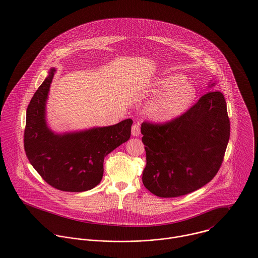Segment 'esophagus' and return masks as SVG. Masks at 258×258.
Masks as SVG:
<instances>
[{"label": "esophagus", "mask_w": 258, "mask_h": 258, "mask_svg": "<svg viewBox=\"0 0 258 258\" xmlns=\"http://www.w3.org/2000/svg\"><path fill=\"white\" fill-rule=\"evenodd\" d=\"M132 135L134 136H139L140 135V126L139 123H135L132 127Z\"/></svg>", "instance_id": "1"}]
</instances>
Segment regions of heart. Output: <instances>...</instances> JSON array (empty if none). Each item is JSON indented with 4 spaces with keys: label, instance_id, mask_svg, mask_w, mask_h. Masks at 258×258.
<instances>
[{
    "label": "heart",
    "instance_id": "heart-1",
    "mask_svg": "<svg viewBox=\"0 0 258 258\" xmlns=\"http://www.w3.org/2000/svg\"><path fill=\"white\" fill-rule=\"evenodd\" d=\"M151 92L161 94L148 104L146 109L148 115L156 121H167L181 115L190 106L197 95L195 86L184 81L181 75L156 79L151 84Z\"/></svg>",
    "mask_w": 258,
    "mask_h": 258
}]
</instances>
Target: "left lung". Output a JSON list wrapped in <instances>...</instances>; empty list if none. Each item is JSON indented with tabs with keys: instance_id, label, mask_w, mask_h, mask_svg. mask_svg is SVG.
Returning a JSON list of instances; mask_svg holds the SVG:
<instances>
[{
	"instance_id": "left-lung-1",
	"label": "left lung",
	"mask_w": 258,
	"mask_h": 258,
	"mask_svg": "<svg viewBox=\"0 0 258 258\" xmlns=\"http://www.w3.org/2000/svg\"><path fill=\"white\" fill-rule=\"evenodd\" d=\"M141 134L145 187L164 198L187 195L208 184L221 167L230 136L226 101L221 92L211 91L170 122H144Z\"/></svg>"
}]
</instances>
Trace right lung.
<instances>
[{"instance_id": "add662e5", "label": "right lung", "mask_w": 258, "mask_h": 258, "mask_svg": "<svg viewBox=\"0 0 258 258\" xmlns=\"http://www.w3.org/2000/svg\"><path fill=\"white\" fill-rule=\"evenodd\" d=\"M55 73L56 69H50L28 105L26 156L53 187L71 192L86 191L100 183L104 158L130 139L133 120L79 132L54 133L46 121V101Z\"/></svg>"}]
</instances>
